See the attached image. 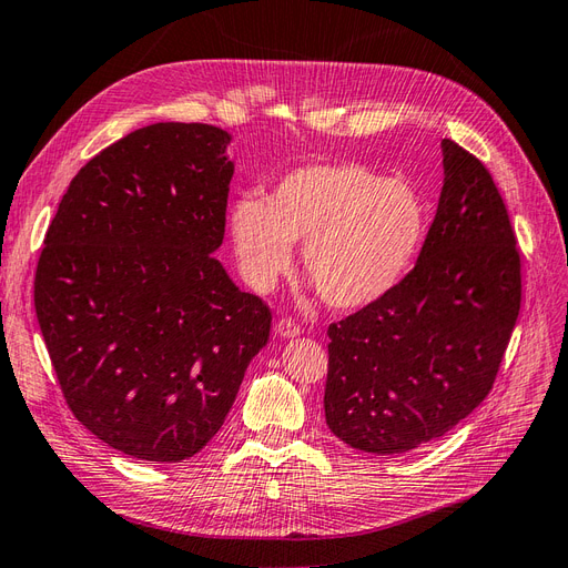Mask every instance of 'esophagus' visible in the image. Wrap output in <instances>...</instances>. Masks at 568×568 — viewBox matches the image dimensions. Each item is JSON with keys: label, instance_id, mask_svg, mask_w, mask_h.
<instances>
[{"label": "esophagus", "instance_id": "1", "mask_svg": "<svg viewBox=\"0 0 568 568\" xmlns=\"http://www.w3.org/2000/svg\"><path fill=\"white\" fill-rule=\"evenodd\" d=\"M277 334L284 336V338H294V336L301 334V324L296 320H291V317H282L277 322Z\"/></svg>", "mask_w": 568, "mask_h": 568}]
</instances>
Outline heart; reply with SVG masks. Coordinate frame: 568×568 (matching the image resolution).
I'll return each mask as SVG.
<instances>
[{
  "instance_id": "1",
  "label": "heart",
  "mask_w": 568,
  "mask_h": 568,
  "mask_svg": "<svg viewBox=\"0 0 568 568\" xmlns=\"http://www.w3.org/2000/svg\"><path fill=\"white\" fill-rule=\"evenodd\" d=\"M236 261L255 288H272L294 261L324 303L353 311L386 296L419 251L426 205L405 180L353 161L286 173L267 199L239 196L230 209Z\"/></svg>"
}]
</instances>
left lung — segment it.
I'll use <instances>...</instances> for the list:
<instances>
[{
	"label": "left lung",
	"mask_w": 568,
	"mask_h": 568,
	"mask_svg": "<svg viewBox=\"0 0 568 568\" xmlns=\"http://www.w3.org/2000/svg\"><path fill=\"white\" fill-rule=\"evenodd\" d=\"M440 144L445 182L415 267L326 329V426L372 455L415 450L471 415L495 384L521 307L507 205L474 153Z\"/></svg>",
	"instance_id": "8db88e82"
}]
</instances>
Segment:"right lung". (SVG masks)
Here are the masks:
<instances>
[{
    "mask_svg": "<svg viewBox=\"0 0 568 568\" xmlns=\"http://www.w3.org/2000/svg\"><path fill=\"white\" fill-rule=\"evenodd\" d=\"M230 134L134 130L80 168L44 236L36 313L75 419L146 462L196 455L225 422L272 313L213 255Z\"/></svg>",
    "mask_w": 568,
    "mask_h": 568,
    "instance_id": "obj_1",
    "label": "right lung"
}]
</instances>
